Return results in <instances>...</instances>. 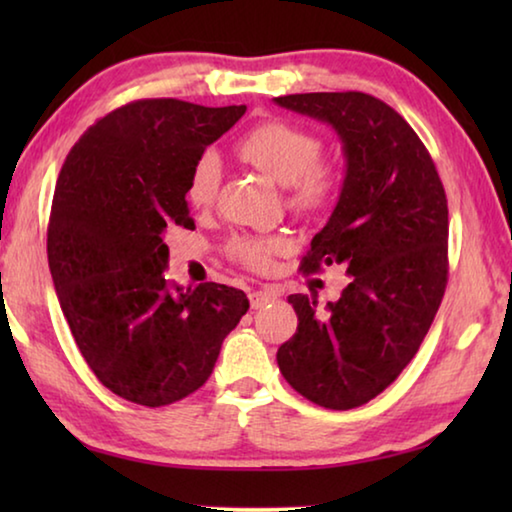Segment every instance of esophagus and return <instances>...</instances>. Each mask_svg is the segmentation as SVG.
Here are the masks:
<instances>
[{"instance_id": "34e87169", "label": "esophagus", "mask_w": 512, "mask_h": 512, "mask_svg": "<svg viewBox=\"0 0 512 512\" xmlns=\"http://www.w3.org/2000/svg\"><path fill=\"white\" fill-rule=\"evenodd\" d=\"M273 300H277V293L275 291L259 289V291L250 293V307H253V309H262V307L268 305V302H273Z\"/></svg>"}]
</instances>
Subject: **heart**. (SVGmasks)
<instances>
[{
    "label": "heart",
    "instance_id": "heart-1",
    "mask_svg": "<svg viewBox=\"0 0 512 512\" xmlns=\"http://www.w3.org/2000/svg\"><path fill=\"white\" fill-rule=\"evenodd\" d=\"M237 153L268 178L287 187L291 210L300 214L325 212L341 192V171L320 158L323 140L289 121H264L241 137ZM221 160L214 151L198 155L187 180V201L198 210L210 207L219 194ZM282 237H235L228 244L230 257L250 271H268L284 253Z\"/></svg>",
    "mask_w": 512,
    "mask_h": 512
}]
</instances>
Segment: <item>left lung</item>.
Instances as JSON below:
<instances>
[{
    "label": "left lung",
    "instance_id": "obj_1",
    "mask_svg": "<svg viewBox=\"0 0 512 512\" xmlns=\"http://www.w3.org/2000/svg\"><path fill=\"white\" fill-rule=\"evenodd\" d=\"M277 106L325 121L348 162L332 216L311 239L302 273L343 264L350 284L318 309L293 293L298 329L277 350L291 388L325 409L370 402L400 377L427 336L447 287V196L427 146L372 94L309 92Z\"/></svg>",
    "mask_w": 512,
    "mask_h": 512
}]
</instances>
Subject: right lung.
Instances as JSON below:
<instances>
[{"mask_svg":"<svg viewBox=\"0 0 512 512\" xmlns=\"http://www.w3.org/2000/svg\"><path fill=\"white\" fill-rule=\"evenodd\" d=\"M244 112L131 101L94 121L58 173L47 257L60 309L90 370L128 402L155 409L198 391L250 307L235 287L164 277L167 232L194 228L189 171Z\"/></svg>","mask_w":512,"mask_h":512,"instance_id":"1","label":"right lung"}]
</instances>
